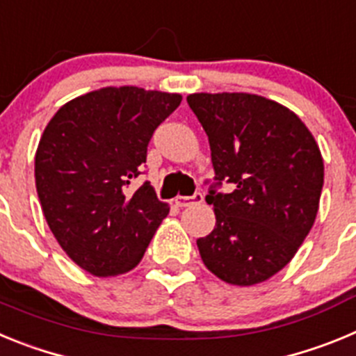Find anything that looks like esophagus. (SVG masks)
<instances>
[{"instance_id": "1", "label": "esophagus", "mask_w": 356, "mask_h": 356, "mask_svg": "<svg viewBox=\"0 0 356 356\" xmlns=\"http://www.w3.org/2000/svg\"><path fill=\"white\" fill-rule=\"evenodd\" d=\"M203 201V194L196 193L193 196H176L175 197V203L176 207H191V205H196V203H201Z\"/></svg>"}]
</instances>
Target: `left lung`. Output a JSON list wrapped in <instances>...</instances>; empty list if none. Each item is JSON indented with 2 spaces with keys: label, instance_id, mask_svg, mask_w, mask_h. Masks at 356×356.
<instances>
[{
  "label": "left lung",
  "instance_id": "8db88e82",
  "mask_svg": "<svg viewBox=\"0 0 356 356\" xmlns=\"http://www.w3.org/2000/svg\"><path fill=\"white\" fill-rule=\"evenodd\" d=\"M188 106L209 135L216 226L201 260L232 285L262 284L292 260L316 221L325 163L314 135L287 106L246 92H197ZM222 181L234 191L217 193Z\"/></svg>",
  "mask_w": 356,
  "mask_h": 356
}]
</instances>
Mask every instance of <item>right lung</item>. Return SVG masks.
<instances>
[{"label": "right lung", "instance_id": "1", "mask_svg": "<svg viewBox=\"0 0 356 356\" xmlns=\"http://www.w3.org/2000/svg\"><path fill=\"white\" fill-rule=\"evenodd\" d=\"M180 94L105 87L65 103L35 153L44 217L72 262L94 276H118L143 260L169 205L131 181L153 131L178 108Z\"/></svg>", "mask_w": 356, "mask_h": 356}]
</instances>
